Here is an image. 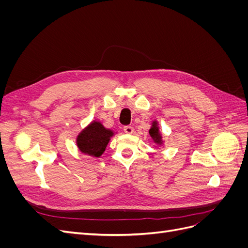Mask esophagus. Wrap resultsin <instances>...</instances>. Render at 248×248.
Listing matches in <instances>:
<instances>
[{"label":"esophagus","instance_id":"34e87169","mask_svg":"<svg viewBox=\"0 0 248 248\" xmlns=\"http://www.w3.org/2000/svg\"><path fill=\"white\" fill-rule=\"evenodd\" d=\"M133 131H134V129H133V127H131V126H125L124 127V132L127 133V134H131V133H133Z\"/></svg>","mask_w":248,"mask_h":248}]
</instances>
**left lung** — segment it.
Listing matches in <instances>:
<instances>
[{
	"instance_id": "obj_1",
	"label": "left lung",
	"mask_w": 248,
	"mask_h": 248,
	"mask_svg": "<svg viewBox=\"0 0 248 248\" xmlns=\"http://www.w3.org/2000/svg\"><path fill=\"white\" fill-rule=\"evenodd\" d=\"M149 134H150V137L152 138V140H153L155 144H157V145H162L163 144L162 136H161V133L159 131L158 122H157V121L152 122V126L149 130Z\"/></svg>"
}]
</instances>
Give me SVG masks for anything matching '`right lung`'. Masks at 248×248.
<instances>
[{
  "instance_id": "1",
  "label": "right lung",
  "mask_w": 248,
  "mask_h": 248,
  "mask_svg": "<svg viewBox=\"0 0 248 248\" xmlns=\"http://www.w3.org/2000/svg\"><path fill=\"white\" fill-rule=\"evenodd\" d=\"M114 134V131L106 128L101 122L93 121L78 133L77 146L81 153L98 158L106 151Z\"/></svg>"
}]
</instances>
